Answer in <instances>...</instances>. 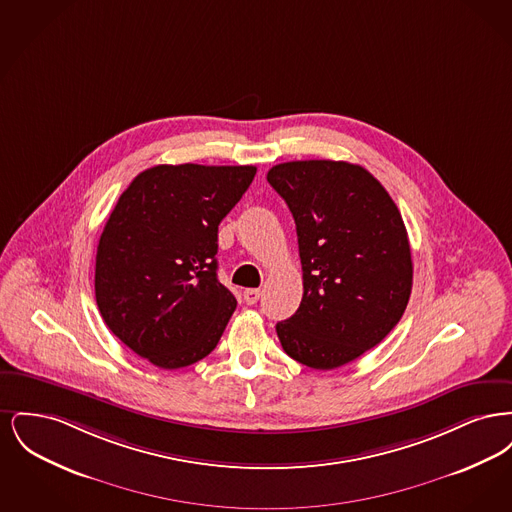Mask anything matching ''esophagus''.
Returning <instances> with one entry per match:
<instances>
[{"instance_id":"esophagus-1","label":"esophagus","mask_w":512,"mask_h":512,"mask_svg":"<svg viewBox=\"0 0 512 512\" xmlns=\"http://www.w3.org/2000/svg\"><path fill=\"white\" fill-rule=\"evenodd\" d=\"M259 297H261V290H255V288H251V290H245L244 292V301L247 305H253V303H257L259 301Z\"/></svg>"}]
</instances>
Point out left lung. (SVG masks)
Here are the masks:
<instances>
[{
	"instance_id": "8db88e82",
	"label": "left lung",
	"mask_w": 512,
	"mask_h": 512,
	"mask_svg": "<svg viewBox=\"0 0 512 512\" xmlns=\"http://www.w3.org/2000/svg\"><path fill=\"white\" fill-rule=\"evenodd\" d=\"M268 184L288 203L303 268V299L276 324L301 365L332 370L361 357L401 320L413 288L407 228L386 188L345 161H290Z\"/></svg>"
}]
</instances>
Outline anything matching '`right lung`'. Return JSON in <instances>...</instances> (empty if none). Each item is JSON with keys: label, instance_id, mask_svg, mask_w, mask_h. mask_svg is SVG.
Wrapping results in <instances>:
<instances>
[{"label": "right lung", "instance_id": "obj_1", "mask_svg": "<svg viewBox=\"0 0 512 512\" xmlns=\"http://www.w3.org/2000/svg\"><path fill=\"white\" fill-rule=\"evenodd\" d=\"M257 169L157 165L140 172L107 220L96 301L109 330L159 368L207 357L236 311L217 278L219 224Z\"/></svg>", "mask_w": 512, "mask_h": 512}]
</instances>
